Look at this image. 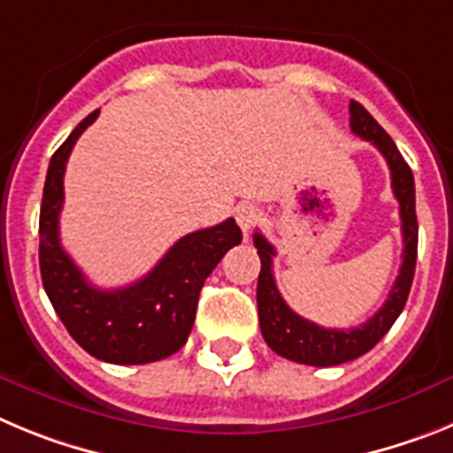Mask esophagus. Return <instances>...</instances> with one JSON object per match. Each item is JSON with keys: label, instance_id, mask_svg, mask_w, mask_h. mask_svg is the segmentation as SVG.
<instances>
[{"label": "esophagus", "instance_id": "34e87169", "mask_svg": "<svg viewBox=\"0 0 453 453\" xmlns=\"http://www.w3.org/2000/svg\"><path fill=\"white\" fill-rule=\"evenodd\" d=\"M235 219H238L240 229L245 231V234H250L256 224L261 222V211L256 206H251V203H240V206L235 208Z\"/></svg>", "mask_w": 453, "mask_h": 453}]
</instances>
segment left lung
<instances>
[{"label":"left lung","mask_w":453,"mask_h":453,"mask_svg":"<svg viewBox=\"0 0 453 453\" xmlns=\"http://www.w3.org/2000/svg\"><path fill=\"white\" fill-rule=\"evenodd\" d=\"M349 127L358 138L367 140L381 151L390 167L392 192L399 202V218H402V267L386 303H383L365 324L356 329H324L319 324L303 319L283 302L281 292L274 283L272 274V256L274 247L254 234V245L261 256V274L256 288V302H258V322L265 342L272 351L288 358V361L303 363V365L331 367L340 363L354 361L358 356L367 354L372 347L390 331L395 319L406 306L408 292L413 286L415 261H418V215H415V181L413 172L399 154L395 140L381 129L365 106L358 102L349 104Z\"/></svg>","instance_id":"left-lung-1"}]
</instances>
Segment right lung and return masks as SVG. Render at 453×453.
Segmentation results:
<instances>
[{"mask_svg": "<svg viewBox=\"0 0 453 453\" xmlns=\"http://www.w3.org/2000/svg\"><path fill=\"white\" fill-rule=\"evenodd\" d=\"M97 115L92 111L79 122L51 156L40 206V274L51 306L88 354L115 365H142L186 345L203 281L222 256L240 245L242 231L234 218L224 219L177 240L140 281L118 290L92 286L63 250L58 215L70 151Z\"/></svg>", "mask_w": 453, "mask_h": 453, "instance_id": "add662e5", "label": "right lung"}]
</instances>
